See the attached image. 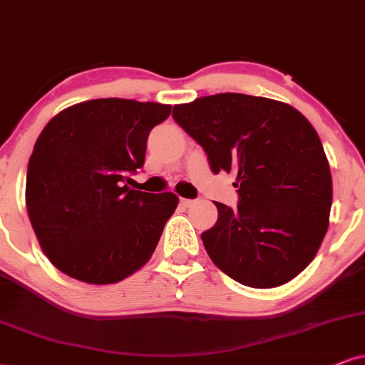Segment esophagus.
<instances>
[{"instance_id": "esophagus-1", "label": "esophagus", "mask_w": 365, "mask_h": 365, "mask_svg": "<svg viewBox=\"0 0 365 365\" xmlns=\"http://www.w3.org/2000/svg\"><path fill=\"white\" fill-rule=\"evenodd\" d=\"M195 202V198H180V205H182L183 209H188V207H192Z\"/></svg>"}]
</instances>
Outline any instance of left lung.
I'll return each mask as SVG.
<instances>
[{"mask_svg":"<svg viewBox=\"0 0 365 365\" xmlns=\"http://www.w3.org/2000/svg\"><path fill=\"white\" fill-rule=\"evenodd\" d=\"M172 116L202 146L210 170L236 175L237 207L215 202L202 232L207 255L237 283L274 288L302 273L329 229L331 175L317 131L289 104L256 96H205Z\"/></svg>","mask_w":365,"mask_h":365,"instance_id":"obj_1","label":"left lung"}]
</instances>
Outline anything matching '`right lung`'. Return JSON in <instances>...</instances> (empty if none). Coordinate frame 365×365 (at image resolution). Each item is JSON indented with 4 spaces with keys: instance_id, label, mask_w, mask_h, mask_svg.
<instances>
[{
    "instance_id": "add662e5",
    "label": "right lung",
    "mask_w": 365,
    "mask_h": 365,
    "mask_svg": "<svg viewBox=\"0 0 365 365\" xmlns=\"http://www.w3.org/2000/svg\"><path fill=\"white\" fill-rule=\"evenodd\" d=\"M172 106L94 99L43 128L26 172V210L45 256L91 284L118 283L153 255L178 205L172 192L133 190L148 136Z\"/></svg>"
}]
</instances>
